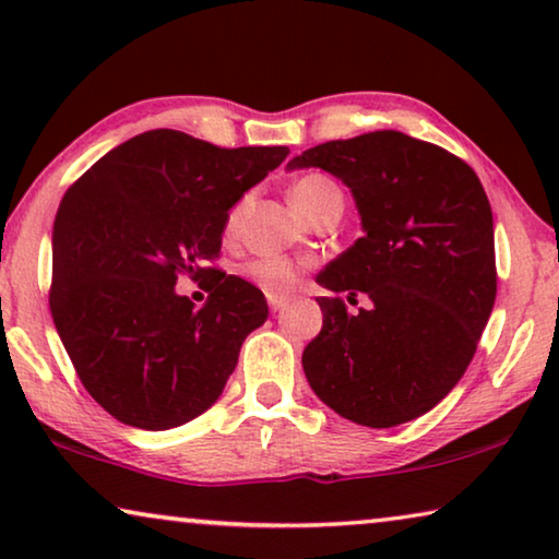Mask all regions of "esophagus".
<instances>
[{
	"label": "esophagus",
	"mask_w": 559,
	"mask_h": 559,
	"mask_svg": "<svg viewBox=\"0 0 559 559\" xmlns=\"http://www.w3.org/2000/svg\"><path fill=\"white\" fill-rule=\"evenodd\" d=\"M267 302H270V307H272V312H282V309H285V305H287V299H285V297H274V295H270Z\"/></svg>",
	"instance_id": "obj_1"
}]
</instances>
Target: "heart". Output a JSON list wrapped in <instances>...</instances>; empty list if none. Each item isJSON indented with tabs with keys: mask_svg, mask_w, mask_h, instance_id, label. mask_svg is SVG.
Masks as SVG:
<instances>
[{
	"mask_svg": "<svg viewBox=\"0 0 559 559\" xmlns=\"http://www.w3.org/2000/svg\"><path fill=\"white\" fill-rule=\"evenodd\" d=\"M340 190L334 187L328 177L322 175H305L302 179H297L295 187H292V204H295L299 214H305L309 219L312 217V212L320 207V204L328 200L330 194H337ZM239 212H242V204H235V207L229 210L227 214V231H231L237 227V219H239ZM245 277L254 282L257 287L267 292V295L274 297H285L289 295L292 289H295L297 280H299V272H302V264L295 262V260H287V257H257V260L247 262L245 264Z\"/></svg>",
	"mask_w": 559,
	"mask_h": 559,
	"instance_id": "heart-1",
	"label": "heart"
}]
</instances>
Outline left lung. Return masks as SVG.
Wrapping results in <instances>:
<instances>
[{
    "mask_svg": "<svg viewBox=\"0 0 559 559\" xmlns=\"http://www.w3.org/2000/svg\"><path fill=\"white\" fill-rule=\"evenodd\" d=\"M307 167L349 187L365 231L317 274L334 295L317 297L309 388L357 425L409 423L460 382L495 307L487 194L460 157L394 130L317 144L287 165ZM342 290L367 294L368 309L347 313Z\"/></svg>",
    "mask_w": 559,
    "mask_h": 559,
    "instance_id": "left-lung-1",
    "label": "left lung"
}]
</instances>
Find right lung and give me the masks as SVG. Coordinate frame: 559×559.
<instances>
[{
	"label": "right lung",
	"instance_id": "right-lung-1",
	"mask_svg": "<svg viewBox=\"0 0 559 559\" xmlns=\"http://www.w3.org/2000/svg\"><path fill=\"white\" fill-rule=\"evenodd\" d=\"M287 154L152 130L107 152L62 197L49 309L84 390L119 423L157 432L219 400L270 309L250 282L204 264L219 254L227 212ZM179 273L211 277L200 310L176 295Z\"/></svg>",
	"mask_w": 559,
	"mask_h": 559
}]
</instances>
